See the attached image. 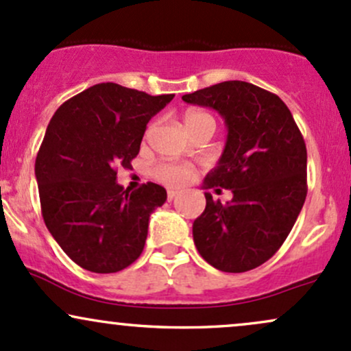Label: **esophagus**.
Returning <instances> with one entry per match:
<instances>
[{"label":"esophagus","mask_w":351,"mask_h":351,"mask_svg":"<svg viewBox=\"0 0 351 351\" xmlns=\"http://www.w3.org/2000/svg\"><path fill=\"white\" fill-rule=\"evenodd\" d=\"M178 195H180V191H176V190H168V202H171V199H175Z\"/></svg>","instance_id":"obj_1"}]
</instances>
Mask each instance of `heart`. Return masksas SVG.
<instances>
[{
  "mask_svg": "<svg viewBox=\"0 0 351 351\" xmlns=\"http://www.w3.org/2000/svg\"><path fill=\"white\" fill-rule=\"evenodd\" d=\"M202 123H211L215 125V119L208 113L203 111H190L184 117V126L190 128V126L202 125ZM152 176L156 182L168 184V186H182V184L188 183L193 178V171L190 167L183 163H175V161H163V163H158L155 168L152 169Z\"/></svg>",
  "mask_w": 351,
  "mask_h": 351,
  "instance_id": "b5f03b06",
  "label": "heart"
}]
</instances>
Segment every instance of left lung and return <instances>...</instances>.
I'll return each instance as SVG.
<instances>
[{"label": "left lung", "mask_w": 351, "mask_h": 351, "mask_svg": "<svg viewBox=\"0 0 351 351\" xmlns=\"http://www.w3.org/2000/svg\"><path fill=\"white\" fill-rule=\"evenodd\" d=\"M218 111L228 128L218 165L203 190H232L193 221L203 260L226 273H243L269 260L293 228L306 198V146L290 110L276 95L246 82H223L182 96Z\"/></svg>", "instance_id": "left-lung-1"}]
</instances>
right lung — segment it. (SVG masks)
Masks as SVG:
<instances>
[{
    "mask_svg": "<svg viewBox=\"0 0 351 351\" xmlns=\"http://www.w3.org/2000/svg\"><path fill=\"white\" fill-rule=\"evenodd\" d=\"M175 95L152 96L99 83L56 110L34 163L46 228L76 265L93 273L130 267L145 248L149 215L167 190L117 183L130 168L146 125Z\"/></svg>",
    "mask_w": 351,
    "mask_h": 351,
    "instance_id": "add662e5",
    "label": "right lung"
}]
</instances>
